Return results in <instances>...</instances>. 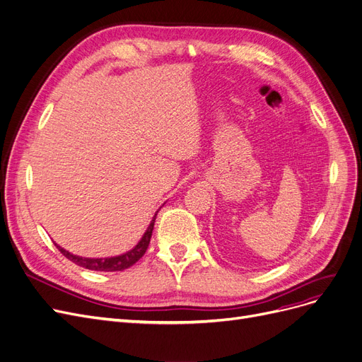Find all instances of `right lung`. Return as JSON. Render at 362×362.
<instances>
[{"instance_id":"add662e5","label":"right lung","mask_w":362,"mask_h":362,"mask_svg":"<svg viewBox=\"0 0 362 362\" xmlns=\"http://www.w3.org/2000/svg\"><path fill=\"white\" fill-rule=\"evenodd\" d=\"M155 217L153 216L152 222L148 228V230L145 232L144 238L140 240V243L130 250L129 253L117 256V257H107V259H87V257H80V256H74L71 253H68L66 250H64L62 247L56 245L59 248V251L64 255L66 259H69L71 262H74L78 266H83L86 269L90 271H102V272H117V271H124L133 266L139 259H142V256L146 253L151 237H152V230H153V223H155Z\"/></svg>"}]
</instances>
